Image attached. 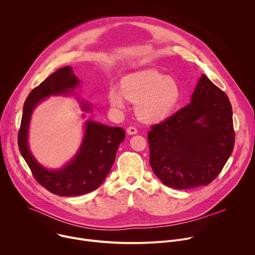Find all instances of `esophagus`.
<instances>
[{"instance_id": "1", "label": "esophagus", "mask_w": 255, "mask_h": 255, "mask_svg": "<svg viewBox=\"0 0 255 255\" xmlns=\"http://www.w3.org/2000/svg\"><path fill=\"white\" fill-rule=\"evenodd\" d=\"M127 133L129 135H134V134L137 133V128L134 127V126H130V127L127 128Z\"/></svg>"}]
</instances>
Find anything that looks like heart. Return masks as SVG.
Returning a JSON list of instances; mask_svg holds the SVG:
<instances>
[{"label": "heart", "instance_id": "1", "mask_svg": "<svg viewBox=\"0 0 255 255\" xmlns=\"http://www.w3.org/2000/svg\"><path fill=\"white\" fill-rule=\"evenodd\" d=\"M117 87L109 91V101L122 109L127 99L136 101V111L145 121H159L167 117L181 98V89L176 80L166 77L156 69L135 71L126 76Z\"/></svg>", "mask_w": 255, "mask_h": 255}]
</instances>
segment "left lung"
Wrapping results in <instances>:
<instances>
[{
	"label": "left lung",
	"instance_id": "left-lung-1",
	"mask_svg": "<svg viewBox=\"0 0 255 255\" xmlns=\"http://www.w3.org/2000/svg\"><path fill=\"white\" fill-rule=\"evenodd\" d=\"M147 138L150 165L165 186L177 190L208 186L234 148L231 103L202 75L192 102L152 125Z\"/></svg>",
	"mask_w": 255,
	"mask_h": 255
}]
</instances>
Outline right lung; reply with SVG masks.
Instances as JSON below:
<instances>
[{
    "instance_id": "add662e5",
    "label": "right lung",
    "mask_w": 255,
    "mask_h": 255,
    "mask_svg": "<svg viewBox=\"0 0 255 255\" xmlns=\"http://www.w3.org/2000/svg\"><path fill=\"white\" fill-rule=\"evenodd\" d=\"M78 78L70 66L57 69L28 95L23 108V115L18 132V146L34 178L50 193L61 196H81L97 190L110 172L115 161L120 143L125 139L121 127H110L94 121L86 124L82 147L65 167L59 170H48L40 165L28 148V128L33 109L41 100L51 95L72 93L79 85ZM90 110L87 104L83 105Z\"/></svg>"
}]
</instances>
